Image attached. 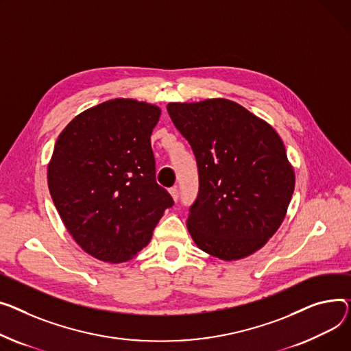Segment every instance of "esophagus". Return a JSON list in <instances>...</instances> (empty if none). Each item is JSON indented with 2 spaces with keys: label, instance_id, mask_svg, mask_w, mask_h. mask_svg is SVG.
Masks as SVG:
<instances>
[{
  "label": "esophagus",
  "instance_id": "esophagus-1",
  "mask_svg": "<svg viewBox=\"0 0 351 351\" xmlns=\"http://www.w3.org/2000/svg\"><path fill=\"white\" fill-rule=\"evenodd\" d=\"M169 193L172 195V197H173L175 200H178V199H179V191H178L176 186H173V188H171V189H169Z\"/></svg>",
  "mask_w": 351,
  "mask_h": 351
}]
</instances>
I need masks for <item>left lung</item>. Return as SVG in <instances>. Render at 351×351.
Returning a JSON list of instances; mask_svg holds the SVG:
<instances>
[{
	"label": "left lung",
	"mask_w": 351,
	"mask_h": 351,
	"mask_svg": "<svg viewBox=\"0 0 351 351\" xmlns=\"http://www.w3.org/2000/svg\"><path fill=\"white\" fill-rule=\"evenodd\" d=\"M169 117L196 158L199 193L188 230L196 245L220 260H240L279 228L295 173L276 131L226 99L169 103Z\"/></svg>",
	"instance_id": "1"
}]
</instances>
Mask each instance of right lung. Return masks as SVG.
Returning <instances> with one entry per match:
<instances>
[{"label":"right lung","instance_id":"add662e5","mask_svg":"<svg viewBox=\"0 0 351 351\" xmlns=\"http://www.w3.org/2000/svg\"><path fill=\"white\" fill-rule=\"evenodd\" d=\"M159 115L152 104L110 100L79 114L55 144L52 200L70 236L97 260L132 258L173 206L155 176L151 134Z\"/></svg>","mask_w":351,"mask_h":351}]
</instances>
